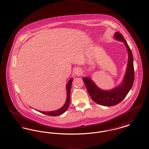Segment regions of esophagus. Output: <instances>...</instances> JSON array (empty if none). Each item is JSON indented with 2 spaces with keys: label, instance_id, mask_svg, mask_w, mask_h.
<instances>
[{
  "label": "esophagus",
  "instance_id": "obj_1",
  "mask_svg": "<svg viewBox=\"0 0 149 149\" xmlns=\"http://www.w3.org/2000/svg\"><path fill=\"white\" fill-rule=\"evenodd\" d=\"M74 73H75V74L76 75L80 76V75L81 74V73H82V71H81V70L80 69L77 68V69H75V70H74Z\"/></svg>",
  "mask_w": 149,
  "mask_h": 149
}]
</instances>
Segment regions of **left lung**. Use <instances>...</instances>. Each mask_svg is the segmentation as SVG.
<instances>
[{
    "mask_svg": "<svg viewBox=\"0 0 149 149\" xmlns=\"http://www.w3.org/2000/svg\"><path fill=\"white\" fill-rule=\"evenodd\" d=\"M114 37L115 40L125 43L128 54L126 71L120 85L112 89L104 91L98 87L91 79L88 77L83 78L91 98L96 103L104 106H112L120 103L127 95L134 81V58L131 50L123 36L120 32H116Z\"/></svg>",
    "mask_w": 149,
    "mask_h": 149,
    "instance_id": "8db88e82",
    "label": "left lung"
}]
</instances>
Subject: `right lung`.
<instances>
[{"label": "right lung", "mask_w": 149, "mask_h": 149, "mask_svg": "<svg viewBox=\"0 0 149 149\" xmlns=\"http://www.w3.org/2000/svg\"><path fill=\"white\" fill-rule=\"evenodd\" d=\"M72 80H73V79L71 78L66 84V88L67 96H66V100L65 103L64 104L63 106L61 108L56 110V111H50V112L40 111V112L46 114V115L51 116H57L61 115V114L64 113V112H65L69 107L70 102V91H71V84H72Z\"/></svg>", "instance_id": "add662e5"}]
</instances>
